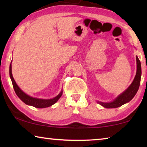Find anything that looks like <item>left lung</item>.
Returning <instances> with one entry per match:
<instances>
[{
  "label": "left lung",
  "mask_w": 147,
  "mask_h": 147,
  "mask_svg": "<svg viewBox=\"0 0 147 147\" xmlns=\"http://www.w3.org/2000/svg\"><path fill=\"white\" fill-rule=\"evenodd\" d=\"M136 74L133 82L130 84V86H129L124 92H123L121 94L117 96L113 101L109 102H102L97 101V102L100 104V105L106 108H118V107H120L122 105H123V104L130 102L131 99L134 97V96L136 95V94L137 93V92H138L139 89L141 76V62L139 61L138 56H136Z\"/></svg>",
  "instance_id": "1"
}]
</instances>
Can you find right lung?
Wrapping results in <instances>:
<instances>
[{"label": "right lung", "mask_w": 147, "mask_h": 147, "mask_svg": "<svg viewBox=\"0 0 147 147\" xmlns=\"http://www.w3.org/2000/svg\"><path fill=\"white\" fill-rule=\"evenodd\" d=\"M9 76L11 80L12 84H13V89L16 92L17 96L21 99V100L24 103L28 106H34L35 108H47V107L53 106V104H55L57 101H58L59 98L61 97L63 93V90H61L60 93H59L58 95L55 96L54 98H51V99H43V98H35L33 96H31L24 93L23 91L20 89L19 87L17 86L16 81L13 77L11 73V63L9 65Z\"/></svg>", "instance_id": "obj_1"}]
</instances>
